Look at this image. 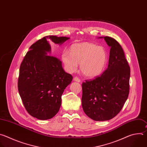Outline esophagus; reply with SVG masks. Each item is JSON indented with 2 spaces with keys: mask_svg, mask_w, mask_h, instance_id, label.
<instances>
[{
  "mask_svg": "<svg viewBox=\"0 0 147 147\" xmlns=\"http://www.w3.org/2000/svg\"><path fill=\"white\" fill-rule=\"evenodd\" d=\"M74 81H75V82H79V83H80V79H79V78H78V77H75V78H74Z\"/></svg>",
  "mask_w": 147,
  "mask_h": 147,
  "instance_id": "obj_1",
  "label": "esophagus"
}]
</instances>
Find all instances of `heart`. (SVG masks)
<instances>
[{"label": "heart", "mask_w": 147, "mask_h": 147, "mask_svg": "<svg viewBox=\"0 0 147 147\" xmlns=\"http://www.w3.org/2000/svg\"><path fill=\"white\" fill-rule=\"evenodd\" d=\"M62 61L67 72H75L79 64L84 75L94 78L104 71L108 61V54L102 46L84 42L72 45L70 52L64 50Z\"/></svg>", "instance_id": "b5f03b06"}]
</instances>
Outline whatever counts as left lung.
Returning <instances> with one entry per match:
<instances>
[{"instance_id": "8db88e82", "label": "left lung", "mask_w": 147, "mask_h": 147, "mask_svg": "<svg viewBox=\"0 0 147 147\" xmlns=\"http://www.w3.org/2000/svg\"><path fill=\"white\" fill-rule=\"evenodd\" d=\"M99 38L111 48L108 66L100 76L82 83V105L90 118L105 121L118 115L127 100L130 70L119 43L109 36Z\"/></svg>"}]
</instances>
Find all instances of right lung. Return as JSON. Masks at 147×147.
I'll list each match as a JSON object with an SVG mask.
<instances>
[{"label":"right lung","instance_id":"obj_1","mask_svg":"<svg viewBox=\"0 0 147 147\" xmlns=\"http://www.w3.org/2000/svg\"><path fill=\"white\" fill-rule=\"evenodd\" d=\"M49 39L61 45L69 38L49 36L34 43L21 64L18 80V92L26 110L43 121L57 113L61 96L73 79L65 72L61 61L50 55Z\"/></svg>","mask_w":147,"mask_h":147}]
</instances>
